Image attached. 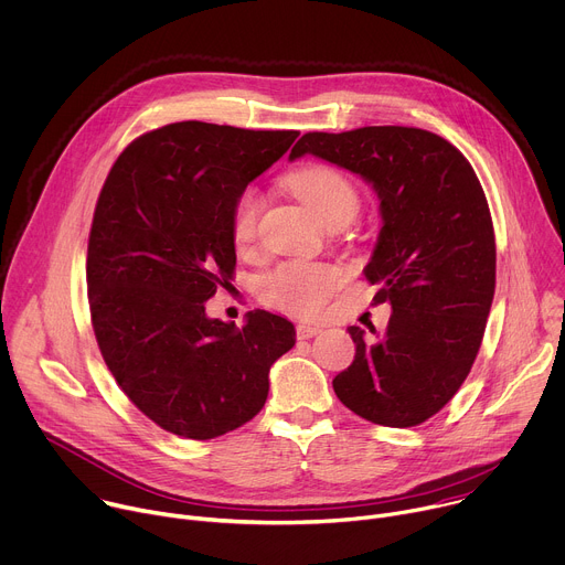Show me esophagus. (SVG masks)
<instances>
[{"label":"esophagus","mask_w":565,"mask_h":565,"mask_svg":"<svg viewBox=\"0 0 565 565\" xmlns=\"http://www.w3.org/2000/svg\"><path fill=\"white\" fill-rule=\"evenodd\" d=\"M322 329L318 324H309V322H298L296 324V335L300 338V341H307V338H313L318 335Z\"/></svg>","instance_id":"1"}]
</instances>
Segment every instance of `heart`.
<instances>
[{
  "label": "heart",
  "instance_id": "obj_1",
  "mask_svg": "<svg viewBox=\"0 0 565 565\" xmlns=\"http://www.w3.org/2000/svg\"><path fill=\"white\" fill-rule=\"evenodd\" d=\"M287 186L296 193L324 224H348L361 209V191L341 169L329 164H309L287 175ZM263 200L254 186H247L232 209V236L245 247L256 236ZM341 271L329 263L287 260L267 271L258 291L265 302L298 313H316L327 298L341 287Z\"/></svg>",
  "mask_w": 565,
  "mask_h": 565
}]
</instances>
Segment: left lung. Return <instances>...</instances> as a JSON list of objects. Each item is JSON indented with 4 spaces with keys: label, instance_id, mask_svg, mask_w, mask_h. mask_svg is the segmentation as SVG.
<instances>
[{
    "label": "left lung",
    "instance_id": "obj_1",
    "mask_svg": "<svg viewBox=\"0 0 565 565\" xmlns=\"http://www.w3.org/2000/svg\"><path fill=\"white\" fill-rule=\"evenodd\" d=\"M305 153L359 173L379 193L383 227L365 278L379 285L374 300L394 309L372 345L361 327H348L356 356L333 392L376 425H420L452 401L483 341L497 282L483 186L455 145L414 127L313 131L289 158Z\"/></svg>",
    "mask_w": 565,
    "mask_h": 565
}]
</instances>
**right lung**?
<instances>
[{"mask_svg": "<svg viewBox=\"0 0 565 565\" xmlns=\"http://www.w3.org/2000/svg\"><path fill=\"white\" fill-rule=\"evenodd\" d=\"M298 131L175 122L136 138L99 191L86 254L88 307L108 372L162 429L209 440L252 420L294 324L265 309L247 324L206 318L234 280L232 209Z\"/></svg>", "mask_w": 565, "mask_h": 565, "instance_id": "right-lung-1", "label": "right lung"}]
</instances>
